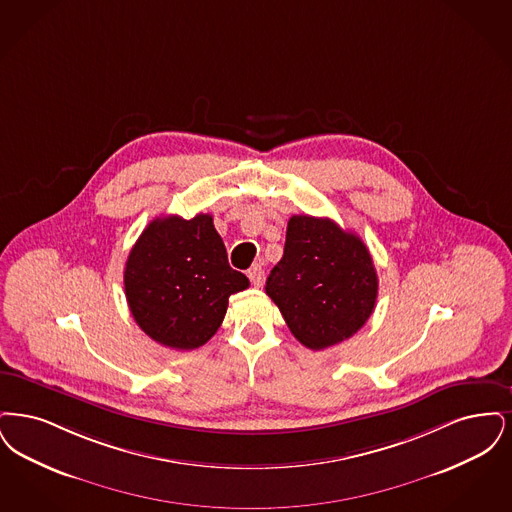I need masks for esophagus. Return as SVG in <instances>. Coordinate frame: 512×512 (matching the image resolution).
<instances>
[{
	"instance_id": "1",
	"label": "esophagus",
	"mask_w": 512,
	"mask_h": 512,
	"mask_svg": "<svg viewBox=\"0 0 512 512\" xmlns=\"http://www.w3.org/2000/svg\"><path fill=\"white\" fill-rule=\"evenodd\" d=\"M248 279H250V283H252L254 287H262L264 281H266V271H264V267L260 266V264H254V266L248 269Z\"/></svg>"
}]
</instances>
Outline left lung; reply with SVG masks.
I'll return each mask as SVG.
<instances>
[{
    "label": "left lung",
    "mask_w": 512,
    "mask_h": 512,
    "mask_svg": "<svg viewBox=\"0 0 512 512\" xmlns=\"http://www.w3.org/2000/svg\"><path fill=\"white\" fill-rule=\"evenodd\" d=\"M266 292L298 342L325 350L354 336L371 317L377 269L356 233L329 218L292 216L283 258L271 269Z\"/></svg>",
    "instance_id": "8db88e82"
}]
</instances>
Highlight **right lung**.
<instances>
[{
	"label": "right lung",
	"mask_w": 512,
	"mask_h": 512,
	"mask_svg": "<svg viewBox=\"0 0 512 512\" xmlns=\"http://www.w3.org/2000/svg\"><path fill=\"white\" fill-rule=\"evenodd\" d=\"M248 279L227 262L210 214L155 218L135 243L124 289L141 331L172 350H195L222 325L229 296Z\"/></svg>",
	"instance_id": "obj_1"
}]
</instances>
